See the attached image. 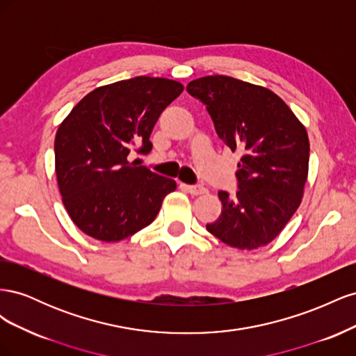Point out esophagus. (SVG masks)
Here are the masks:
<instances>
[{
	"mask_svg": "<svg viewBox=\"0 0 356 356\" xmlns=\"http://www.w3.org/2000/svg\"><path fill=\"white\" fill-rule=\"evenodd\" d=\"M186 190L190 193V195L193 196H197V195H202V193L207 191V188H204L203 186H184Z\"/></svg>",
	"mask_w": 356,
	"mask_h": 356,
	"instance_id": "1",
	"label": "esophagus"
}]
</instances>
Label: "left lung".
<instances>
[{"mask_svg":"<svg viewBox=\"0 0 356 356\" xmlns=\"http://www.w3.org/2000/svg\"><path fill=\"white\" fill-rule=\"evenodd\" d=\"M187 92L207 106L221 141L243 153L238 190L218 191L222 209L208 232L239 250L267 245L303 196L310 149L305 126L272 90L227 75L193 80Z\"/></svg>","mask_w":356,"mask_h":356,"instance_id":"8db88e82","label":"left lung"}]
</instances>
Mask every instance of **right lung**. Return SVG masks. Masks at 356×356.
<instances>
[{
  "label": "right lung",
  "mask_w": 356,
  "mask_h": 356,
  "mask_svg": "<svg viewBox=\"0 0 356 356\" xmlns=\"http://www.w3.org/2000/svg\"><path fill=\"white\" fill-rule=\"evenodd\" d=\"M182 84L135 77L95 89L74 106L55 138L62 202L77 227L104 242H117L152 224L174 179L129 161L148 154L153 127Z\"/></svg>",
  "instance_id": "1"
}]
</instances>
